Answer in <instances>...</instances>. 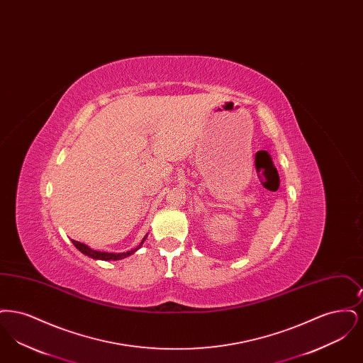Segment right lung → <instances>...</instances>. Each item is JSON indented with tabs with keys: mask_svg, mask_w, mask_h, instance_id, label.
<instances>
[{
	"mask_svg": "<svg viewBox=\"0 0 363 363\" xmlns=\"http://www.w3.org/2000/svg\"><path fill=\"white\" fill-rule=\"evenodd\" d=\"M145 238H147V235L143 238V241L140 242V245H138V247H135V249H132V250H129V252H125V253H107V252H98V250H92L89 246H86L84 243H82V242L73 241L72 240V243L83 253V255H86L88 257H91V259H104V261H110V259H125V257H128V256H130V255H133L136 250H138L140 247H141V245L144 243L145 241Z\"/></svg>",
	"mask_w": 363,
	"mask_h": 363,
	"instance_id": "obj_1",
	"label": "right lung"
}]
</instances>
